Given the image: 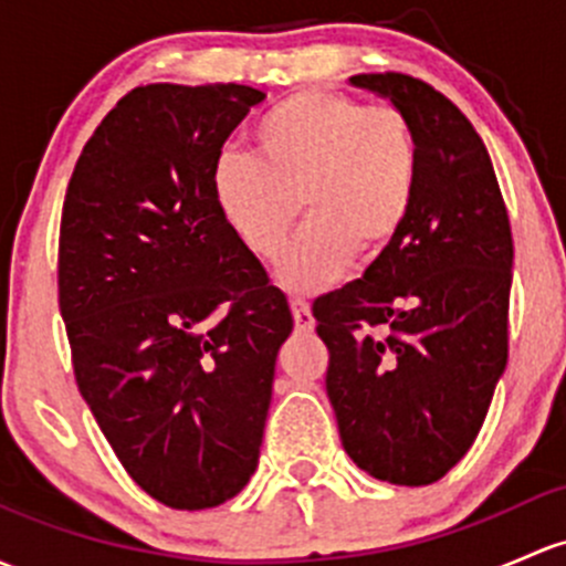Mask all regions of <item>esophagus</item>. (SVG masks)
<instances>
[{"label": "esophagus", "instance_id": "1", "mask_svg": "<svg viewBox=\"0 0 566 566\" xmlns=\"http://www.w3.org/2000/svg\"><path fill=\"white\" fill-rule=\"evenodd\" d=\"M290 308H293L295 328H298V331H312L314 328L312 306H308L306 298H293V301H290Z\"/></svg>", "mask_w": 566, "mask_h": 566}]
</instances>
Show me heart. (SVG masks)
<instances>
[{
	"mask_svg": "<svg viewBox=\"0 0 566 566\" xmlns=\"http://www.w3.org/2000/svg\"><path fill=\"white\" fill-rule=\"evenodd\" d=\"M252 154L228 151L211 174L224 224L254 258H282L293 290H323L353 252L371 260L388 249L412 208L420 154L409 118L392 105H366L328 88H301L252 127Z\"/></svg>",
	"mask_w": 566,
	"mask_h": 566,
	"instance_id": "heart-1",
	"label": "heart"
}]
</instances>
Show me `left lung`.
Instances as JSON below:
<instances>
[{
    "mask_svg": "<svg viewBox=\"0 0 566 566\" xmlns=\"http://www.w3.org/2000/svg\"><path fill=\"white\" fill-rule=\"evenodd\" d=\"M349 81L409 118L420 170L388 249L314 301L331 353L325 390L363 472L431 485L472 448L507 366V206L483 138L442 92L403 73Z\"/></svg>",
    "mask_w": 566,
    "mask_h": 566,
    "instance_id": "obj_1",
    "label": "left lung"
}]
</instances>
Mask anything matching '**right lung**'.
Segmentation results:
<instances>
[{
	"label": "right lung",
	"instance_id": "add662e5",
	"mask_svg": "<svg viewBox=\"0 0 566 566\" xmlns=\"http://www.w3.org/2000/svg\"><path fill=\"white\" fill-rule=\"evenodd\" d=\"M263 92L148 83L83 146L59 230L75 382L122 467L174 510L254 474L287 298L224 224L211 174Z\"/></svg>",
	"mask_w": 566,
	"mask_h": 566
}]
</instances>
